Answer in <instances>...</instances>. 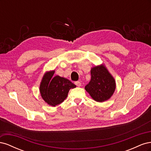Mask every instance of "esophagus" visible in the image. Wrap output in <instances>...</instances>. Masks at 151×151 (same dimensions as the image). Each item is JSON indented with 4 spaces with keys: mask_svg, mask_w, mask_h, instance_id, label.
I'll return each mask as SVG.
<instances>
[{
    "mask_svg": "<svg viewBox=\"0 0 151 151\" xmlns=\"http://www.w3.org/2000/svg\"><path fill=\"white\" fill-rule=\"evenodd\" d=\"M75 84H76L77 86H78V87H80V86H81V82H79V81H76V82H75Z\"/></svg>",
    "mask_w": 151,
    "mask_h": 151,
    "instance_id": "34e87169",
    "label": "esophagus"
}]
</instances>
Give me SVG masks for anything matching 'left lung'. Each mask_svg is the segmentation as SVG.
<instances>
[{
  "label": "left lung",
  "instance_id": "1",
  "mask_svg": "<svg viewBox=\"0 0 151 151\" xmlns=\"http://www.w3.org/2000/svg\"><path fill=\"white\" fill-rule=\"evenodd\" d=\"M91 79L85 89L94 101L102 103L110 98L116 89V82L104 64L91 69Z\"/></svg>",
  "mask_w": 151,
  "mask_h": 151
}]
</instances>
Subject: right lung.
I'll use <instances>...</instances> for the list:
<instances>
[{
    "label": "right lung",
    "instance_id": "right-lung-1",
    "mask_svg": "<svg viewBox=\"0 0 151 151\" xmlns=\"http://www.w3.org/2000/svg\"><path fill=\"white\" fill-rule=\"evenodd\" d=\"M55 70L45 72L40 85V93L42 99L53 107L64 101L70 89L76 88L74 84L65 77L53 76Z\"/></svg>",
    "mask_w": 151,
    "mask_h": 151
}]
</instances>
